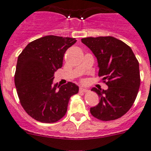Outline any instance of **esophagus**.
Here are the masks:
<instances>
[{"instance_id":"esophagus-1","label":"esophagus","mask_w":151,"mask_h":151,"mask_svg":"<svg viewBox=\"0 0 151 151\" xmlns=\"http://www.w3.org/2000/svg\"><path fill=\"white\" fill-rule=\"evenodd\" d=\"M79 92L87 93V92H89V90H87V89H85V88H83V87H80L79 88Z\"/></svg>"}]
</instances>
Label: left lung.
I'll return each instance as SVG.
<instances>
[{
  "label": "left lung",
  "mask_w": 151,
  "mask_h": 151,
  "mask_svg": "<svg viewBox=\"0 0 151 151\" xmlns=\"http://www.w3.org/2000/svg\"><path fill=\"white\" fill-rule=\"evenodd\" d=\"M81 40L96 56L98 76L108 86L107 90L93 88L100 102L90 108V113L101 121L121 118L134 104L139 89L138 60L129 46L113 37H86Z\"/></svg>",
  "instance_id": "left-lung-1"
}]
</instances>
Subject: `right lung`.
Wrapping results in <instances>:
<instances>
[{"instance_id": "add662e5", "label": "right lung", "mask_w": 151, "mask_h": 151, "mask_svg": "<svg viewBox=\"0 0 151 151\" xmlns=\"http://www.w3.org/2000/svg\"><path fill=\"white\" fill-rule=\"evenodd\" d=\"M75 38L46 36L30 42L19 55L14 84L22 107L32 119L54 123L67 112L70 97L79 92L76 84L52 85L55 72L61 68L64 55Z\"/></svg>"}]
</instances>
